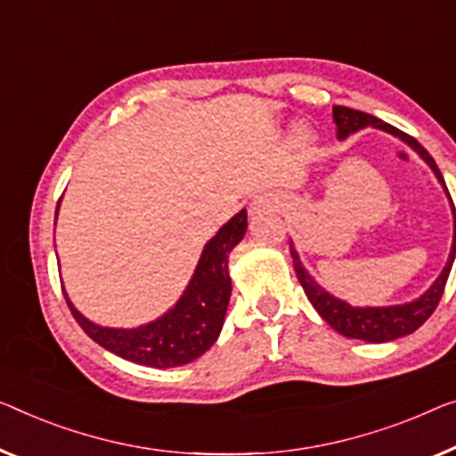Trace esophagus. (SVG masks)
<instances>
[{
	"label": "esophagus",
	"mask_w": 456,
	"mask_h": 456,
	"mask_svg": "<svg viewBox=\"0 0 456 456\" xmlns=\"http://www.w3.org/2000/svg\"><path fill=\"white\" fill-rule=\"evenodd\" d=\"M278 208V199H274V196L270 194H264V196H257V199H254V202H251L249 210L254 215H262V213H272V210Z\"/></svg>",
	"instance_id": "obj_1"
}]
</instances>
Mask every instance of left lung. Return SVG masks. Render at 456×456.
Returning a JSON list of instances; mask_svg holds the SVG:
<instances>
[{"mask_svg": "<svg viewBox=\"0 0 456 456\" xmlns=\"http://www.w3.org/2000/svg\"><path fill=\"white\" fill-rule=\"evenodd\" d=\"M334 120L338 125V134L339 139L348 137L350 133H356L364 126H377L383 128V131L395 134L402 141H405L407 145L416 149V151L422 155V159H426L428 166L434 169L436 178L440 180V184L444 186V178L440 174V169L436 166V161L432 159V155L426 151V149L419 145V142L410 137V134L399 131L389 122L379 120L372 114L360 112V110H352V108L346 106H334ZM451 199V194H448ZM452 213H454V237H452V249L451 256H448V262L443 270V274L436 278V282L428 289V293H424L419 298L405 305H395V307H350L348 303L339 301V298L331 297L330 293L319 287V284L309 276V272L303 268V264L298 262L297 251L290 248V256H293V264H295V272L298 282L305 290V295L314 305L315 311L322 315L325 322H328L331 328L346 338H356V339H364V342H389V339L402 338L416 331L419 325H422L428 317L434 314V309L438 307L440 298H443L448 274H451L452 262H454V254H456V210L452 205Z\"/></svg>", "mask_w": 456, "mask_h": 456, "instance_id": "1", "label": "left lung"}]
</instances>
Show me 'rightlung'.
I'll list each match as a JSON object with an SVG mask.
<instances>
[{
  "mask_svg": "<svg viewBox=\"0 0 456 456\" xmlns=\"http://www.w3.org/2000/svg\"><path fill=\"white\" fill-rule=\"evenodd\" d=\"M246 229L248 213L240 210L207 243L184 295L158 322L137 330L100 328L87 322L65 295L71 315L94 342L131 362L153 366V369L192 362L194 358L205 354L219 338L231 297L227 260L231 249L243 240Z\"/></svg>",
  "mask_w": 456,
  "mask_h": 456,
  "instance_id": "1",
  "label": "right lung"
}]
</instances>
